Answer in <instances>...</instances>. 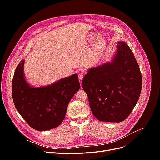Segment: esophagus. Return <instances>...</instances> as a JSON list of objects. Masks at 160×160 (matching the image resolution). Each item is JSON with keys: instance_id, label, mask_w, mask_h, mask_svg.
Masks as SVG:
<instances>
[{"instance_id": "esophagus-1", "label": "esophagus", "mask_w": 160, "mask_h": 160, "mask_svg": "<svg viewBox=\"0 0 160 160\" xmlns=\"http://www.w3.org/2000/svg\"><path fill=\"white\" fill-rule=\"evenodd\" d=\"M85 73V71H80V72H79L78 77H79V80L82 81V79H83V76H84Z\"/></svg>"}]
</instances>
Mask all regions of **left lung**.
I'll use <instances>...</instances> for the list:
<instances>
[{"mask_svg":"<svg viewBox=\"0 0 160 160\" xmlns=\"http://www.w3.org/2000/svg\"><path fill=\"white\" fill-rule=\"evenodd\" d=\"M113 59L89 69L83 79L92 113L101 122H122L139 98L142 77L129 46L119 41Z\"/></svg>","mask_w":160,"mask_h":160,"instance_id":"8db88e82","label":"left lung"}]
</instances>
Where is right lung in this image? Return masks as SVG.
<instances>
[{"mask_svg": "<svg viewBox=\"0 0 160 160\" xmlns=\"http://www.w3.org/2000/svg\"><path fill=\"white\" fill-rule=\"evenodd\" d=\"M22 60L14 71L12 95L17 110L30 126L46 131L59 126L65 119L71 98L80 89L77 74L51 85L33 88L26 81Z\"/></svg>", "mask_w": 160, "mask_h": 160, "instance_id": "right-lung-1", "label": "right lung"}]
</instances>
